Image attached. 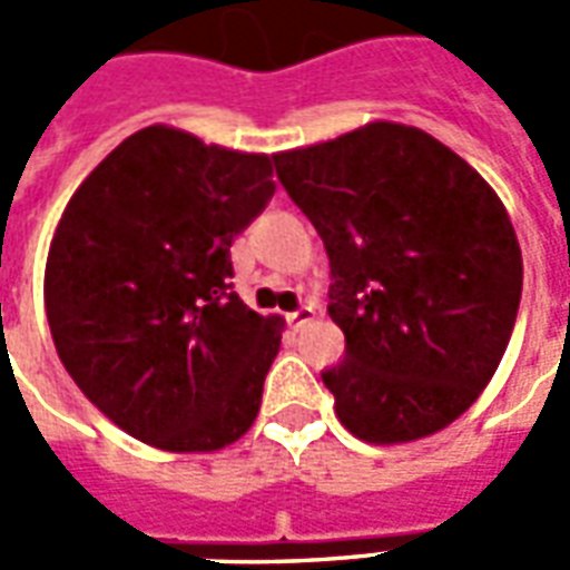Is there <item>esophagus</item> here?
<instances>
[{"instance_id":"obj_1","label":"esophagus","mask_w":570,"mask_h":570,"mask_svg":"<svg viewBox=\"0 0 570 570\" xmlns=\"http://www.w3.org/2000/svg\"><path fill=\"white\" fill-rule=\"evenodd\" d=\"M311 317H314V308H311V305H302V308L286 314V323H289V326H302V323H308Z\"/></svg>"}]
</instances>
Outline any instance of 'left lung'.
Listing matches in <instances>:
<instances>
[{
    "label": "left lung",
    "instance_id": "left-lung-1",
    "mask_svg": "<svg viewBox=\"0 0 570 570\" xmlns=\"http://www.w3.org/2000/svg\"><path fill=\"white\" fill-rule=\"evenodd\" d=\"M330 256L345 360L321 372L357 440L412 442L476 403L513 335L522 249L501 198L430 134L375 121L274 155Z\"/></svg>",
    "mask_w": 570,
    "mask_h": 570
}]
</instances>
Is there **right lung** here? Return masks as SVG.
<instances>
[{"mask_svg":"<svg viewBox=\"0 0 570 570\" xmlns=\"http://www.w3.org/2000/svg\"><path fill=\"white\" fill-rule=\"evenodd\" d=\"M272 158L137 130L60 216L45 308L81 394L164 452H216L259 415L281 317L232 286V240L272 200Z\"/></svg>","mask_w":570,"mask_h":570,"instance_id":"right-lung-1","label":"right lung"}]
</instances>
